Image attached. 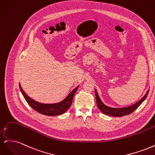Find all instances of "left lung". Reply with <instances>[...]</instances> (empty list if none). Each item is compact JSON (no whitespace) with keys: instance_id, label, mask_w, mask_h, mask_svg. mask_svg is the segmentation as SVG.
I'll use <instances>...</instances> for the list:
<instances>
[{"instance_id":"8db88e82","label":"left lung","mask_w":155,"mask_h":155,"mask_svg":"<svg viewBox=\"0 0 155 155\" xmlns=\"http://www.w3.org/2000/svg\"><path fill=\"white\" fill-rule=\"evenodd\" d=\"M149 91V90L147 91V93L145 94V96L142 98L141 100H140L139 101H138L137 103H136L135 104L133 105L132 106L125 107V108H119V109L115 108L114 109V108H110V107H107L103 104L99 96L97 94L96 90H95L96 104H97V107L99 108V109L105 114L111 116H115V117L124 116H126L132 113L133 112H134L140 105L142 104V102L145 100V98L147 97L148 95Z\"/></svg>"}]
</instances>
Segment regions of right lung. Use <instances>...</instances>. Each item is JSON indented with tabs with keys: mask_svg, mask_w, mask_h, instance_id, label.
Wrapping results in <instances>:
<instances>
[{
	"mask_svg": "<svg viewBox=\"0 0 155 155\" xmlns=\"http://www.w3.org/2000/svg\"><path fill=\"white\" fill-rule=\"evenodd\" d=\"M19 87L25 99L33 109H34L35 111L39 112V113L42 114L52 116L62 114L69 109L70 107L72 105L73 97L75 93L76 92L79 86L75 88L63 101L58 103V104H44L35 101V100H32L29 96H28V95H26V94L21 88L20 83Z\"/></svg>",
	"mask_w": 155,
	"mask_h": 155,
	"instance_id": "obj_1",
	"label": "right lung"
}]
</instances>
